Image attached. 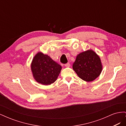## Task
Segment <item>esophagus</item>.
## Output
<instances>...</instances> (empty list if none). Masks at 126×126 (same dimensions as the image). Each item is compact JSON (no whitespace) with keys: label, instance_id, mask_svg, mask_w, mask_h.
Returning <instances> with one entry per match:
<instances>
[{"label":"esophagus","instance_id":"esophagus-1","mask_svg":"<svg viewBox=\"0 0 126 126\" xmlns=\"http://www.w3.org/2000/svg\"><path fill=\"white\" fill-rule=\"evenodd\" d=\"M64 66H65L66 67H70V63H67L66 64H64Z\"/></svg>","mask_w":126,"mask_h":126}]
</instances>
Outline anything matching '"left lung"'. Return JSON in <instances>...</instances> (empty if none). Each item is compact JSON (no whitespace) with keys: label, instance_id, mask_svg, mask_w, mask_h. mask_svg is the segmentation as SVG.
Masks as SVG:
<instances>
[{"label":"left lung","instance_id":"8db88e82","mask_svg":"<svg viewBox=\"0 0 126 126\" xmlns=\"http://www.w3.org/2000/svg\"><path fill=\"white\" fill-rule=\"evenodd\" d=\"M72 68L80 78L90 82L99 76L102 66L100 57L96 53L88 50L77 55Z\"/></svg>","mask_w":126,"mask_h":126}]
</instances>
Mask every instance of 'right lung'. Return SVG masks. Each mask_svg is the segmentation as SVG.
<instances>
[{"label": "right lung", "mask_w": 126, "mask_h": 126, "mask_svg": "<svg viewBox=\"0 0 126 126\" xmlns=\"http://www.w3.org/2000/svg\"><path fill=\"white\" fill-rule=\"evenodd\" d=\"M31 69L37 82L49 85L56 80L62 70V66L47 55L39 52L33 57Z\"/></svg>", "instance_id": "right-lung-1"}]
</instances>
